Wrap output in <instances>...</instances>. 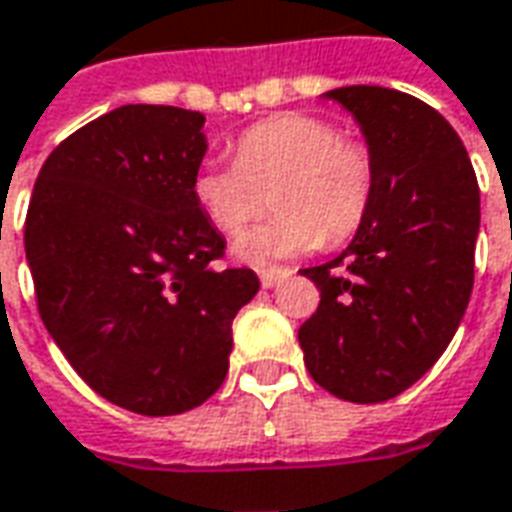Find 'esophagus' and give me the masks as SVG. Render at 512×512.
<instances>
[{"instance_id":"esophagus-1","label":"esophagus","mask_w":512,"mask_h":512,"mask_svg":"<svg viewBox=\"0 0 512 512\" xmlns=\"http://www.w3.org/2000/svg\"><path fill=\"white\" fill-rule=\"evenodd\" d=\"M288 274H291L288 268H268V271H260V285L263 288H277Z\"/></svg>"}]
</instances>
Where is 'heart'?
Returning a JSON list of instances; mask_svg holds the SVG:
<instances>
[{"mask_svg":"<svg viewBox=\"0 0 512 512\" xmlns=\"http://www.w3.org/2000/svg\"><path fill=\"white\" fill-rule=\"evenodd\" d=\"M374 194V163L363 144L341 138L330 121L282 113L249 127L235 141V163H205L194 199L224 235H238L274 196L280 213L232 244V257L266 268L341 244L363 224Z\"/></svg>","mask_w":512,"mask_h":512,"instance_id":"b5f03b06","label":"heart"}]
</instances>
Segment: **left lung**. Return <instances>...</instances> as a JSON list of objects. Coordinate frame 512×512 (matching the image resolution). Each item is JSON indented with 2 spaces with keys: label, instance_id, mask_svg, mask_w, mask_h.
<instances>
[{
  "label": "left lung",
  "instance_id": "left-lung-1",
  "mask_svg": "<svg viewBox=\"0 0 512 512\" xmlns=\"http://www.w3.org/2000/svg\"><path fill=\"white\" fill-rule=\"evenodd\" d=\"M324 99L363 132L374 194L352 244L302 268L321 302L299 346L324 391L374 405L421 380L455 338L474 288L480 188L460 135L416 96L346 85Z\"/></svg>",
  "mask_w": 512,
  "mask_h": 512
}]
</instances>
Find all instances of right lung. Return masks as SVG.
<instances>
[{
    "label": "right lung",
    "instance_id": "obj_1",
    "mask_svg": "<svg viewBox=\"0 0 512 512\" xmlns=\"http://www.w3.org/2000/svg\"><path fill=\"white\" fill-rule=\"evenodd\" d=\"M205 116L124 105L69 135L35 180L24 249L71 368L141 416L194 410L227 377L232 318L260 288L213 268L227 241L194 199Z\"/></svg>",
    "mask_w": 512,
    "mask_h": 512
}]
</instances>
